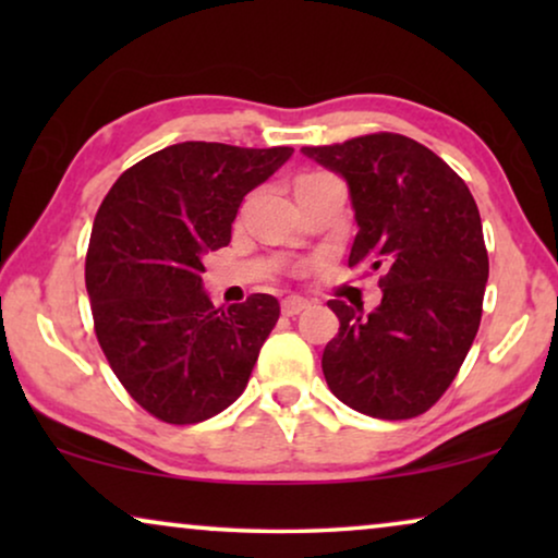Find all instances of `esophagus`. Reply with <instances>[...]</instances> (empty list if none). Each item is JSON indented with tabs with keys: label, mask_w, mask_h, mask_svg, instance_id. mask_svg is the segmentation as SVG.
<instances>
[{
	"label": "esophagus",
	"mask_w": 558,
	"mask_h": 558,
	"mask_svg": "<svg viewBox=\"0 0 558 558\" xmlns=\"http://www.w3.org/2000/svg\"><path fill=\"white\" fill-rule=\"evenodd\" d=\"M307 307H310V302L302 300V296H287V300H281V312H284L287 317L300 315V312H304Z\"/></svg>",
	"instance_id": "esophagus-1"
}]
</instances>
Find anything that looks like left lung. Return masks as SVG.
I'll return each instance as SVG.
<instances>
[{
	"mask_svg": "<svg viewBox=\"0 0 558 558\" xmlns=\"http://www.w3.org/2000/svg\"><path fill=\"white\" fill-rule=\"evenodd\" d=\"M302 155L345 180L357 223L348 266L384 274L368 315L363 304H327L340 319L323 353L327 386L361 414H424L454 380L483 315L487 251L475 197L445 159L401 134Z\"/></svg>",
	"mask_w": 558,
	"mask_h": 558,
	"instance_id": "obj_1",
	"label": "left lung"
}]
</instances>
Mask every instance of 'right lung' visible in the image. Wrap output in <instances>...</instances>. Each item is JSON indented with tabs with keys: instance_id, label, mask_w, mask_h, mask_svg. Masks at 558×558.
I'll list each match as a JSON object with an SVG mask.
<instances>
[{
	"instance_id": "add662e5",
	"label": "right lung",
	"mask_w": 558,
	"mask_h": 558,
	"mask_svg": "<svg viewBox=\"0 0 558 558\" xmlns=\"http://www.w3.org/2000/svg\"><path fill=\"white\" fill-rule=\"evenodd\" d=\"M292 151L172 144L121 174L96 213L86 256L96 338L129 396L167 424L231 407L277 325V296L216 310L201 274L203 256L231 243L243 197Z\"/></svg>"
}]
</instances>
